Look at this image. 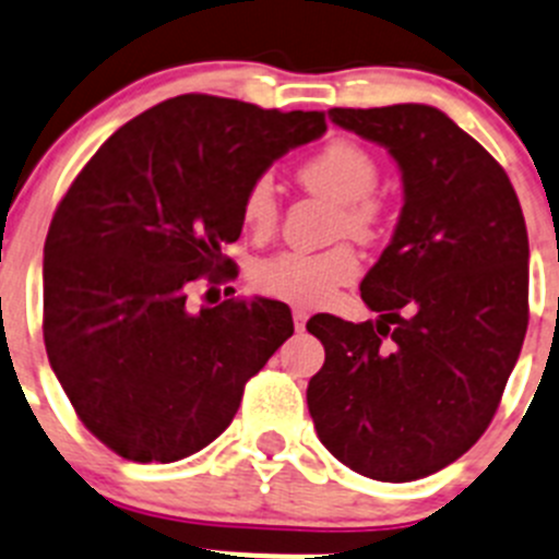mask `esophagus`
I'll use <instances>...</instances> for the list:
<instances>
[{
	"instance_id": "34e87169",
	"label": "esophagus",
	"mask_w": 559,
	"mask_h": 559,
	"mask_svg": "<svg viewBox=\"0 0 559 559\" xmlns=\"http://www.w3.org/2000/svg\"><path fill=\"white\" fill-rule=\"evenodd\" d=\"M307 318H310V316H307V310H301V307H296V310H294V326L299 329V332H301V329H305Z\"/></svg>"
}]
</instances>
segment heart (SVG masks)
<instances>
[{
  "label": "heart",
  "mask_w": 559,
  "mask_h": 559,
  "mask_svg": "<svg viewBox=\"0 0 559 559\" xmlns=\"http://www.w3.org/2000/svg\"><path fill=\"white\" fill-rule=\"evenodd\" d=\"M301 186L337 203L334 233L370 238L384 225V203L373 194L379 183V164L373 153L359 142L332 140L305 158L299 167ZM241 219L254 236H269L280 219L276 186L269 175H258L247 186L241 200ZM359 274V254L348 243H337L323 252L285 249L263 258L252 271V280L263 294L290 305H323L337 288Z\"/></svg>",
  "instance_id": "obj_1"
}]
</instances>
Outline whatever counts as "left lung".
Wrapping results in <instances>:
<instances>
[{
    "instance_id": "8db88e82",
    "label": "left lung",
    "mask_w": 559,
    "mask_h": 559,
    "mask_svg": "<svg viewBox=\"0 0 559 559\" xmlns=\"http://www.w3.org/2000/svg\"><path fill=\"white\" fill-rule=\"evenodd\" d=\"M329 120L390 151L403 211L362 280L379 318L307 321L326 350L307 406L345 466L419 480L461 459L502 401L530 321L527 225L504 169L444 111L395 104Z\"/></svg>"
}]
</instances>
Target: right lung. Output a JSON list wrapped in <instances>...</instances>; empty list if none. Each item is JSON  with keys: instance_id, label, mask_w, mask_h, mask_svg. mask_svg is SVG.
Listing matches in <instances>:
<instances>
[{"instance_id": "obj_1", "label": "right lung", "mask_w": 559, "mask_h": 559, "mask_svg": "<svg viewBox=\"0 0 559 559\" xmlns=\"http://www.w3.org/2000/svg\"><path fill=\"white\" fill-rule=\"evenodd\" d=\"M323 131V111L178 95L117 129L62 197L44 247L46 354L117 455L169 464L203 450L294 334L283 301L194 312L186 299L200 276H233L222 247L241 236L247 186Z\"/></svg>"}]
</instances>
